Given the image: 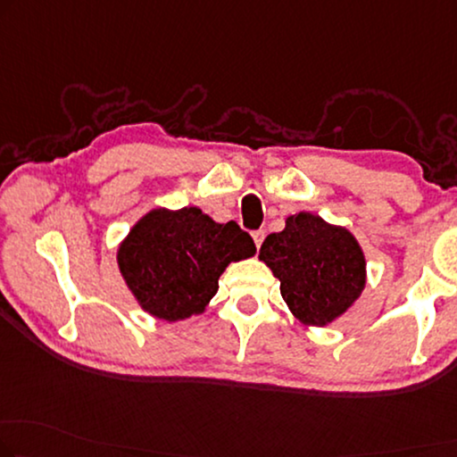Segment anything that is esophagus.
I'll list each match as a JSON object with an SVG mask.
<instances>
[{"mask_svg": "<svg viewBox=\"0 0 457 457\" xmlns=\"http://www.w3.org/2000/svg\"><path fill=\"white\" fill-rule=\"evenodd\" d=\"M252 237H254L256 248H261V244H262V240H264V229H256V231H252Z\"/></svg>", "mask_w": 457, "mask_h": 457, "instance_id": "34e87169", "label": "esophagus"}]
</instances>
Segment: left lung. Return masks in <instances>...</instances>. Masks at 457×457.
Returning <instances> with one entry per match:
<instances>
[{
    "label": "left lung",
    "mask_w": 457,
    "mask_h": 457,
    "mask_svg": "<svg viewBox=\"0 0 457 457\" xmlns=\"http://www.w3.org/2000/svg\"><path fill=\"white\" fill-rule=\"evenodd\" d=\"M261 261L281 281V295L303 324L326 326L345 314L365 287V258L349 229L308 211L267 236Z\"/></svg>",
    "instance_id": "1"
}]
</instances>
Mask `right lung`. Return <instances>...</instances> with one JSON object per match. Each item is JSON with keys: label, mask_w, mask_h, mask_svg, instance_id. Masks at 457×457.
I'll return each mask as SVG.
<instances>
[{"label": "right lung", "mask_w": 457, "mask_h": 457, "mask_svg": "<svg viewBox=\"0 0 457 457\" xmlns=\"http://www.w3.org/2000/svg\"><path fill=\"white\" fill-rule=\"evenodd\" d=\"M256 252L236 221L215 223L196 207L154 209L119 248V269L139 305L168 322L201 314L231 261Z\"/></svg>", "instance_id": "right-lung-1"}]
</instances>
